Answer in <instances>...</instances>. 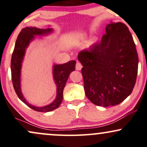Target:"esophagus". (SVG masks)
Returning a JSON list of instances; mask_svg holds the SVG:
<instances>
[{
  "label": "esophagus",
  "mask_w": 147,
  "mask_h": 147,
  "mask_svg": "<svg viewBox=\"0 0 147 147\" xmlns=\"http://www.w3.org/2000/svg\"><path fill=\"white\" fill-rule=\"evenodd\" d=\"M82 68V65L80 63L77 62L76 65V70H81V69Z\"/></svg>",
  "instance_id": "1"
}]
</instances>
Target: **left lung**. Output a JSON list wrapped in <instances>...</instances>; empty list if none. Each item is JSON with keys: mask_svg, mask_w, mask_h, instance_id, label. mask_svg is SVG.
Segmentation results:
<instances>
[{"mask_svg": "<svg viewBox=\"0 0 147 147\" xmlns=\"http://www.w3.org/2000/svg\"><path fill=\"white\" fill-rule=\"evenodd\" d=\"M101 41L79 52L87 98L99 106L119 104L131 93L138 57L131 32L122 22L108 24Z\"/></svg>", "mask_w": 147, "mask_h": 147, "instance_id": "8db88e82", "label": "left lung"}]
</instances>
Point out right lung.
<instances>
[{
	"instance_id": "obj_1",
	"label": "right lung",
	"mask_w": 147,
	"mask_h": 147,
	"mask_svg": "<svg viewBox=\"0 0 147 147\" xmlns=\"http://www.w3.org/2000/svg\"><path fill=\"white\" fill-rule=\"evenodd\" d=\"M52 30V29L51 28L41 30L36 27H26L22 29L16 40L15 48L12 54L11 61L12 83L18 97L25 104L37 112H50L59 108L63 101V89L69 76L73 71L75 70L76 67V61H71L65 64L57 65L54 66V79L57 86V98L51 104L38 108L28 104L24 98L20 88V69L21 63L24 55L25 50L29 44L30 41L34 38V35H43L47 32H51Z\"/></svg>"
}]
</instances>
